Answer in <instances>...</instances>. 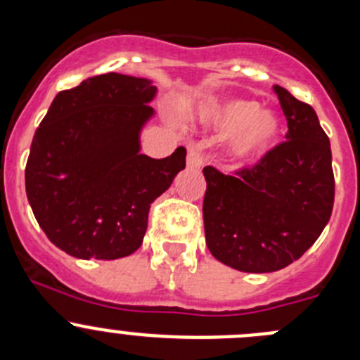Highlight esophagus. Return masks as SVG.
<instances>
[{"mask_svg":"<svg viewBox=\"0 0 360 360\" xmlns=\"http://www.w3.org/2000/svg\"><path fill=\"white\" fill-rule=\"evenodd\" d=\"M203 153L198 146H190L188 148V155H186V165L190 169H200L203 165Z\"/></svg>","mask_w":360,"mask_h":360,"instance_id":"34e87169","label":"esophagus"}]
</instances>
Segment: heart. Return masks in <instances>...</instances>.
<instances>
[{
  "mask_svg": "<svg viewBox=\"0 0 360 360\" xmlns=\"http://www.w3.org/2000/svg\"><path fill=\"white\" fill-rule=\"evenodd\" d=\"M200 120L223 134H231L228 153L235 162L248 163L266 153L282 130L275 111L261 110V104L248 99L209 103L200 110Z\"/></svg>",
  "mask_w": 360,
  "mask_h": 360,
  "instance_id": "obj_1",
  "label": "heart"
}]
</instances>
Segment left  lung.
<instances>
[{"label": "left lung", "mask_w": 360, "mask_h": 360, "mask_svg": "<svg viewBox=\"0 0 360 360\" xmlns=\"http://www.w3.org/2000/svg\"><path fill=\"white\" fill-rule=\"evenodd\" d=\"M274 90L288 141L233 176L203 169L207 248L248 274H270L300 259L321 237L335 203L331 144L317 112L282 86Z\"/></svg>", "instance_id": "8db88e82"}]
</instances>
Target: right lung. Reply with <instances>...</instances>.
<instances>
[{"label": "right lung", "instance_id": "right-lung-1", "mask_svg": "<svg viewBox=\"0 0 360 360\" xmlns=\"http://www.w3.org/2000/svg\"><path fill=\"white\" fill-rule=\"evenodd\" d=\"M148 78L108 72L63 90L36 129L25 193L49 240L79 259H118L143 244L150 207L186 165L141 153L155 115Z\"/></svg>", "mask_w": 360, "mask_h": 360}]
</instances>
